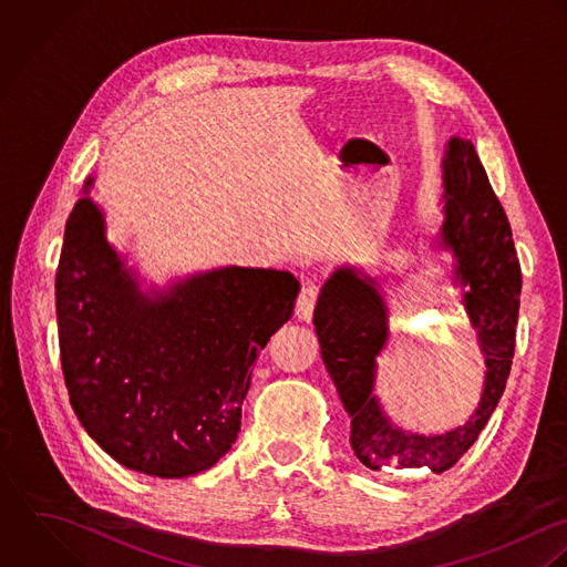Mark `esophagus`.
<instances>
[{"label":"esophagus","instance_id":"obj_1","mask_svg":"<svg viewBox=\"0 0 567 567\" xmlns=\"http://www.w3.org/2000/svg\"><path fill=\"white\" fill-rule=\"evenodd\" d=\"M316 302H318V287L313 282H307L296 300V318L302 322H309L313 316Z\"/></svg>","mask_w":567,"mask_h":567}]
</instances>
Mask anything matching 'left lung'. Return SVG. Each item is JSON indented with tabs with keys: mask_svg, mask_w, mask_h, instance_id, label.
Wrapping results in <instances>:
<instances>
[{
	"mask_svg": "<svg viewBox=\"0 0 567 567\" xmlns=\"http://www.w3.org/2000/svg\"><path fill=\"white\" fill-rule=\"evenodd\" d=\"M443 186V219L432 249L453 258L452 282L486 365L477 408L462 425L443 434H419L394 425L383 410L374 383L390 331L388 302L377 278L361 267L341 265L322 285L313 313L324 365L350 416L352 452L372 471H447L488 423L513 363L522 269L511 224L471 140L450 137Z\"/></svg>",
	"mask_w": 567,
	"mask_h": 567,
	"instance_id": "1",
	"label": "left lung"
}]
</instances>
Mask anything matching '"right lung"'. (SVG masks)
I'll return each instance as SVG.
<instances>
[{
    "label": "right lung",
    "instance_id": "add662e5",
    "mask_svg": "<svg viewBox=\"0 0 567 567\" xmlns=\"http://www.w3.org/2000/svg\"><path fill=\"white\" fill-rule=\"evenodd\" d=\"M83 186L56 269V322L74 414L115 462L197 475L240 432L249 368L291 318L293 274L227 265L142 287Z\"/></svg>",
    "mask_w": 567,
    "mask_h": 567
}]
</instances>
